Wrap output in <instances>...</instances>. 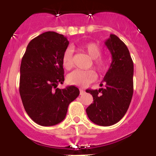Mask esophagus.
I'll return each mask as SVG.
<instances>
[{"instance_id":"1","label":"esophagus","mask_w":156,"mask_h":156,"mask_svg":"<svg viewBox=\"0 0 156 156\" xmlns=\"http://www.w3.org/2000/svg\"><path fill=\"white\" fill-rule=\"evenodd\" d=\"M80 94H83L85 93V90L83 89H80Z\"/></svg>"}]
</instances>
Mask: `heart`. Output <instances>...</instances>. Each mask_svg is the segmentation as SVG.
<instances>
[{"instance_id":"b5f03b06","label":"heart","mask_w":156,"mask_h":156,"mask_svg":"<svg viewBox=\"0 0 156 156\" xmlns=\"http://www.w3.org/2000/svg\"><path fill=\"white\" fill-rule=\"evenodd\" d=\"M80 48L87 53L91 58H93V64L98 72H104L108 68V61L105 58L101 56L102 53L101 48L97 43L88 42L81 45ZM62 64L63 68L66 70L71 69L73 66V51L70 48H67L64 51L62 57ZM96 73L94 70H75L68 74L66 80L69 83L78 87H85L90 84L96 80Z\"/></svg>"}]
</instances>
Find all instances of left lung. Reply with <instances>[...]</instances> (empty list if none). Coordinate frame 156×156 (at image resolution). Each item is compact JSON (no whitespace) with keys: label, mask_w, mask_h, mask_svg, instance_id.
Returning <instances> with one entry per match:
<instances>
[{"label":"left lung","mask_w":156,"mask_h":156,"mask_svg":"<svg viewBox=\"0 0 156 156\" xmlns=\"http://www.w3.org/2000/svg\"><path fill=\"white\" fill-rule=\"evenodd\" d=\"M112 60L99 90H87L94 103L86 112L90 121L99 126L115 124L124 116L133 93V63L127 47L119 37L111 34L105 41Z\"/></svg>","instance_id":"8db88e82"}]
</instances>
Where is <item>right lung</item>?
<instances>
[{
    "label": "right lung",
    "mask_w": 156,
    "mask_h": 156,
    "mask_svg": "<svg viewBox=\"0 0 156 156\" xmlns=\"http://www.w3.org/2000/svg\"><path fill=\"white\" fill-rule=\"evenodd\" d=\"M69 44L62 34L45 32L29 43L22 58L19 94L27 113L41 126L61 122L80 94L75 86L57 87L64 82L62 57Z\"/></svg>",
    "instance_id": "obj_1"
}]
</instances>
